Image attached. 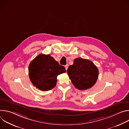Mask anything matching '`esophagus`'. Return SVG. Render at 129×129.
Wrapping results in <instances>:
<instances>
[{
	"label": "esophagus",
	"instance_id": "esophagus-1",
	"mask_svg": "<svg viewBox=\"0 0 129 129\" xmlns=\"http://www.w3.org/2000/svg\"><path fill=\"white\" fill-rule=\"evenodd\" d=\"M68 66H69V65H68V64H66V65L65 66V69H66V70H67Z\"/></svg>",
	"mask_w": 129,
	"mask_h": 129
}]
</instances>
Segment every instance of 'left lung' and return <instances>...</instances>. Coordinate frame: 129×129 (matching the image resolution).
<instances>
[{
	"label": "left lung",
	"mask_w": 129,
	"mask_h": 129,
	"mask_svg": "<svg viewBox=\"0 0 129 129\" xmlns=\"http://www.w3.org/2000/svg\"><path fill=\"white\" fill-rule=\"evenodd\" d=\"M75 87L79 90H87L92 87L99 77V70L94 63L87 59L78 58L67 70Z\"/></svg>",
	"instance_id": "left-lung-1"
}]
</instances>
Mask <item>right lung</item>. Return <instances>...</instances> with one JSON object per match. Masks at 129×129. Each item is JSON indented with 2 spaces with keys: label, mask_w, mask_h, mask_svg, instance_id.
Here are the masks:
<instances>
[{
  "label": "right lung",
  "mask_w": 129,
  "mask_h": 129,
  "mask_svg": "<svg viewBox=\"0 0 129 129\" xmlns=\"http://www.w3.org/2000/svg\"><path fill=\"white\" fill-rule=\"evenodd\" d=\"M65 72V68L49 54L38 55L31 61L28 66L31 82L43 91L50 90L56 86L57 76Z\"/></svg>",
  "instance_id": "right-lung-1"
}]
</instances>
